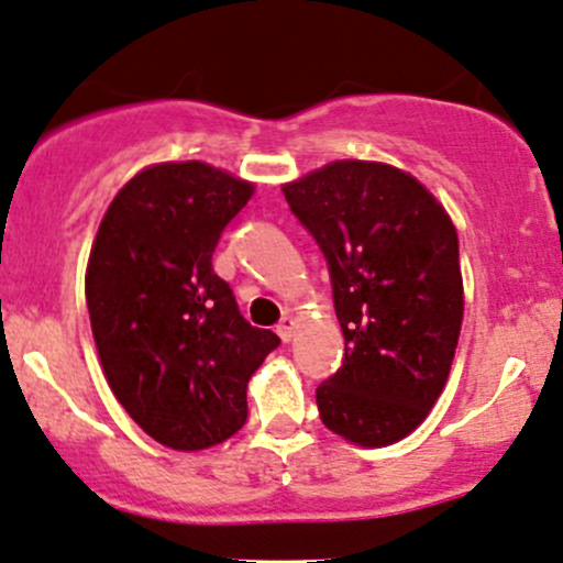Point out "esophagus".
I'll return each mask as SVG.
<instances>
[{"instance_id":"34e87169","label":"esophagus","mask_w":563,"mask_h":563,"mask_svg":"<svg viewBox=\"0 0 563 563\" xmlns=\"http://www.w3.org/2000/svg\"><path fill=\"white\" fill-rule=\"evenodd\" d=\"M275 331H277V336H280L283 342H291L294 331H297V318H294V316H283Z\"/></svg>"}]
</instances>
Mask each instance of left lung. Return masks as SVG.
<instances>
[{"instance_id": "1", "label": "left lung", "mask_w": 563, "mask_h": 563, "mask_svg": "<svg viewBox=\"0 0 563 563\" xmlns=\"http://www.w3.org/2000/svg\"><path fill=\"white\" fill-rule=\"evenodd\" d=\"M329 262L345 358L316 390L329 431L361 448L405 440L445 388L464 318L459 234L418 177L340 158L283 186Z\"/></svg>"}]
</instances>
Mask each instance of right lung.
Returning a JSON list of instances; mask_svg holds the SVG:
<instances>
[{
  "label": "right lung",
  "instance_id": "obj_1",
  "mask_svg": "<svg viewBox=\"0 0 563 563\" xmlns=\"http://www.w3.org/2000/svg\"><path fill=\"white\" fill-rule=\"evenodd\" d=\"M256 186L205 162H162L123 183L93 236L86 301L108 386L173 451H205L247 418V380L280 336L240 316L212 272L223 227Z\"/></svg>",
  "mask_w": 563,
  "mask_h": 563
}]
</instances>
